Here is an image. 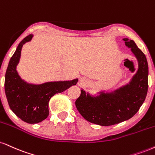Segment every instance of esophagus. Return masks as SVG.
<instances>
[{
	"instance_id": "esophagus-1",
	"label": "esophagus",
	"mask_w": 155,
	"mask_h": 155,
	"mask_svg": "<svg viewBox=\"0 0 155 155\" xmlns=\"http://www.w3.org/2000/svg\"><path fill=\"white\" fill-rule=\"evenodd\" d=\"M81 82H82V83H84L86 81H85L84 79H81Z\"/></svg>"
}]
</instances>
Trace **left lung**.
Returning <instances> with one entry per match:
<instances>
[{
  "label": "left lung",
  "mask_w": 155,
  "mask_h": 155,
  "mask_svg": "<svg viewBox=\"0 0 155 155\" xmlns=\"http://www.w3.org/2000/svg\"><path fill=\"white\" fill-rule=\"evenodd\" d=\"M137 58L139 68L129 84L111 93L100 92L97 97L81 94L76 100V107L84 118L92 124L108 126L128 120L139 111L148 90V63L146 56L134 40L124 38Z\"/></svg>",
  "instance_id": "obj_1"
}]
</instances>
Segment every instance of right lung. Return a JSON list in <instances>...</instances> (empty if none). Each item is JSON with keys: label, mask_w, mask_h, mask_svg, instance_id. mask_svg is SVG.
<instances>
[{"label": "right lung", "mask_w": 155, "mask_h": 155, "mask_svg": "<svg viewBox=\"0 0 155 155\" xmlns=\"http://www.w3.org/2000/svg\"><path fill=\"white\" fill-rule=\"evenodd\" d=\"M33 35H29L18 44L16 50L11 58L5 76V92L11 110L21 120L28 124H37L49 115L48 102L57 93L63 92L73 85L78 79L72 81H53L42 84H30L22 80L16 68L21 56V50L24 43L31 40Z\"/></svg>", "instance_id": "1"}]
</instances>
